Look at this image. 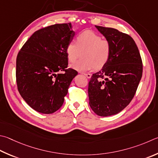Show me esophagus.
<instances>
[{
  "label": "esophagus",
  "instance_id": "esophagus-1",
  "mask_svg": "<svg viewBox=\"0 0 158 158\" xmlns=\"http://www.w3.org/2000/svg\"><path fill=\"white\" fill-rule=\"evenodd\" d=\"M84 75L87 77L88 79H90V77H91V76H92V74H90V73H84Z\"/></svg>",
  "mask_w": 158,
  "mask_h": 158
}]
</instances>
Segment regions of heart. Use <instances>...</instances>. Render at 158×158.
<instances>
[{
  "instance_id": "b5f03b06",
  "label": "heart",
  "mask_w": 158,
  "mask_h": 158,
  "mask_svg": "<svg viewBox=\"0 0 158 158\" xmlns=\"http://www.w3.org/2000/svg\"><path fill=\"white\" fill-rule=\"evenodd\" d=\"M82 52L83 59L73 65L77 71L84 72L101 69L107 64L110 56L111 45L107 39L92 31H84L77 36V42L70 41L66 47L68 61L75 62Z\"/></svg>"
}]
</instances>
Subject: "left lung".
Returning a JSON list of instances; mask_svg holds the SVG:
<instances>
[{"label": "left lung", "mask_w": 158, "mask_h": 158, "mask_svg": "<svg viewBox=\"0 0 158 158\" xmlns=\"http://www.w3.org/2000/svg\"><path fill=\"white\" fill-rule=\"evenodd\" d=\"M95 27L110 41L111 53L88 83L89 104L97 115L107 117L119 113L133 99L142 76V61L131 36L114 28Z\"/></svg>", "instance_id": "left-lung-1"}]
</instances>
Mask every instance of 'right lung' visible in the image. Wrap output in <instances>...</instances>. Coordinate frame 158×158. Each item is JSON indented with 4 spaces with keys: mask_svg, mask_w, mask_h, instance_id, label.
I'll return each instance as SVG.
<instances>
[{
    "mask_svg": "<svg viewBox=\"0 0 158 158\" xmlns=\"http://www.w3.org/2000/svg\"><path fill=\"white\" fill-rule=\"evenodd\" d=\"M75 32L70 23L55 24L36 31L16 58L18 90L39 113L51 114L64 104L71 81L78 73L66 69V47ZM64 71V73L59 72Z\"/></svg>",
    "mask_w": 158,
    "mask_h": 158,
    "instance_id": "right-lung-1",
    "label": "right lung"
}]
</instances>
